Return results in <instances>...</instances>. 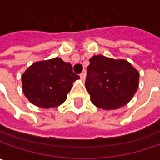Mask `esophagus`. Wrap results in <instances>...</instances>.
<instances>
[{
  "label": "esophagus",
  "mask_w": 160,
  "mask_h": 160,
  "mask_svg": "<svg viewBox=\"0 0 160 160\" xmlns=\"http://www.w3.org/2000/svg\"><path fill=\"white\" fill-rule=\"evenodd\" d=\"M80 79H81V80H85V79H86V72L85 71H84V72H82L80 73Z\"/></svg>",
  "instance_id": "1"
}]
</instances>
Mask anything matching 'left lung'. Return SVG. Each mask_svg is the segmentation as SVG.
Here are the masks:
<instances>
[{"mask_svg": "<svg viewBox=\"0 0 160 160\" xmlns=\"http://www.w3.org/2000/svg\"><path fill=\"white\" fill-rule=\"evenodd\" d=\"M85 86L92 102L97 107L113 110L122 107L138 88L139 73L126 60L101 55L89 59Z\"/></svg>", "mask_w": 160, "mask_h": 160, "instance_id": "1", "label": "left lung"}]
</instances>
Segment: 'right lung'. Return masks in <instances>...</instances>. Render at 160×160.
Listing matches in <instances>:
<instances>
[{
	"instance_id": "right-lung-1",
	"label": "right lung",
	"mask_w": 160,
	"mask_h": 160,
	"mask_svg": "<svg viewBox=\"0 0 160 160\" xmlns=\"http://www.w3.org/2000/svg\"><path fill=\"white\" fill-rule=\"evenodd\" d=\"M80 76L72 72L70 63L61 58L32 63L22 76L23 91L32 103L39 107L51 108L63 103L72 82Z\"/></svg>"
}]
</instances>
